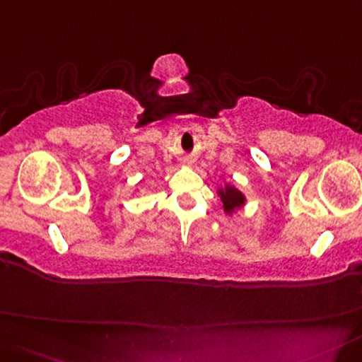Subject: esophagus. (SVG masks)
I'll use <instances>...</instances> for the list:
<instances>
[{
    "label": "esophagus",
    "instance_id": "esophagus-1",
    "mask_svg": "<svg viewBox=\"0 0 362 362\" xmlns=\"http://www.w3.org/2000/svg\"><path fill=\"white\" fill-rule=\"evenodd\" d=\"M182 163H183V164H187V165H190V164L193 163V160H192L190 158H183V159H182Z\"/></svg>",
    "mask_w": 362,
    "mask_h": 362
}]
</instances>
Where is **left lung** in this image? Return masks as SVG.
Returning <instances> with one entry per match:
<instances>
[{"label":"left lung","instance_id":"obj_1","mask_svg":"<svg viewBox=\"0 0 362 362\" xmlns=\"http://www.w3.org/2000/svg\"><path fill=\"white\" fill-rule=\"evenodd\" d=\"M217 194L221 197V202L226 214H232V212H235V209L242 208L246 202L245 194L240 190H237L235 187H232L230 183H226V187L219 188V190H217Z\"/></svg>","mask_w":362,"mask_h":362}]
</instances>
